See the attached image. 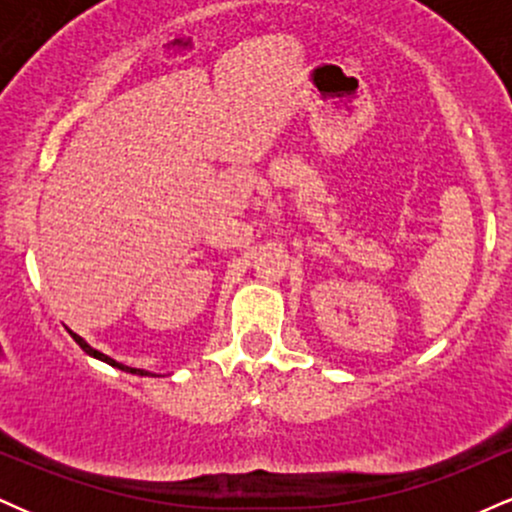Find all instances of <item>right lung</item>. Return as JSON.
<instances>
[{"label": "right lung", "mask_w": 512, "mask_h": 512, "mask_svg": "<svg viewBox=\"0 0 512 512\" xmlns=\"http://www.w3.org/2000/svg\"><path fill=\"white\" fill-rule=\"evenodd\" d=\"M69 334H72V339H74V342L79 344L81 349H84L88 356L98 358V361H105V363H108V366H113V368H120V370H125V373H134V375H154V373H149V370H142V368H132V366H125V363H117L115 358L105 356V354H101V351H98V349H93V346H88V344L84 342V339L79 337V334H74V332H69Z\"/></svg>", "instance_id": "obj_1"}]
</instances>
